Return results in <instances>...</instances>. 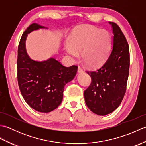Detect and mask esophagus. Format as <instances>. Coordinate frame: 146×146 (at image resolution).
<instances>
[{
    "label": "esophagus",
    "instance_id": "1",
    "mask_svg": "<svg viewBox=\"0 0 146 146\" xmlns=\"http://www.w3.org/2000/svg\"><path fill=\"white\" fill-rule=\"evenodd\" d=\"M83 71V70L82 69V68L81 67L78 66V73H82Z\"/></svg>",
    "mask_w": 146,
    "mask_h": 146
}]
</instances>
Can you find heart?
Here are the masks:
<instances>
[{
  "mask_svg": "<svg viewBox=\"0 0 146 146\" xmlns=\"http://www.w3.org/2000/svg\"><path fill=\"white\" fill-rule=\"evenodd\" d=\"M65 51L73 60L79 58L89 67L100 66L110 54L111 38L107 31L90 25L76 27L68 39Z\"/></svg>",
  "mask_w": 146,
  "mask_h": 146,
  "instance_id": "1",
  "label": "heart"
}]
</instances>
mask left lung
I'll return each mask as SVG.
<instances>
[{"mask_svg": "<svg viewBox=\"0 0 146 146\" xmlns=\"http://www.w3.org/2000/svg\"><path fill=\"white\" fill-rule=\"evenodd\" d=\"M113 28V48L102 66L87 71L92 82L84 92L85 103L92 112L99 115L109 114L116 109L124 97L130 66L129 46L116 23Z\"/></svg>", "mask_w": 146, "mask_h": 146, "instance_id": "1", "label": "left lung"}]
</instances>
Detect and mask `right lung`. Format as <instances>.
Listing matches in <instances>:
<instances>
[{
	"label": "right lung",
	"instance_id": "right-lung-1",
	"mask_svg": "<svg viewBox=\"0 0 146 146\" xmlns=\"http://www.w3.org/2000/svg\"><path fill=\"white\" fill-rule=\"evenodd\" d=\"M44 27L33 23L23 33L18 46L17 69L19 87L24 100L35 110L48 113L61 104L64 85L74 78L78 66H64L52 58L38 61L29 57L25 45L27 34Z\"/></svg>",
	"mask_w": 146,
	"mask_h": 146
}]
</instances>
